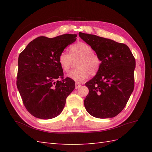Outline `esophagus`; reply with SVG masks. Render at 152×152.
I'll use <instances>...</instances> for the list:
<instances>
[{
    "instance_id": "obj_1",
    "label": "esophagus",
    "mask_w": 152,
    "mask_h": 152,
    "mask_svg": "<svg viewBox=\"0 0 152 152\" xmlns=\"http://www.w3.org/2000/svg\"><path fill=\"white\" fill-rule=\"evenodd\" d=\"M80 86H81V84H80V83H75V88L76 89H78V88H80Z\"/></svg>"
}]
</instances>
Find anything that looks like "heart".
Segmentation results:
<instances>
[{
	"mask_svg": "<svg viewBox=\"0 0 152 152\" xmlns=\"http://www.w3.org/2000/svg\"><path fill=\"white\" fill-rule=\"evenodd\" d=\"M76 62V70L71 71L67 76L77 82H82L89 75H96L101 65V59L93 48L85 42H78L71 46L70 53L63 51L59 55V63L64 72H69L73 61Z\"/></svg>",
	"mask_w": 152,
	"mask_h": 152,
	"instance_id": "obj_1",
	"label": "heart"
}]
</instances>
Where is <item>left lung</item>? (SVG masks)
Returning <instances> with one entry per match:
<instances>
[{
	"mask_svg": "<svg viewBox=\"0 0 152 152\" xmlns=\"http://www.w3.org/2000/svg\"><path fill=\"white\" fill-rule=\"evenodd\" d=\"M79 36L101 59L97 74L86 83L89 93L85 108L93 117L114 118L125 108L133 91L134 57L124 44L80 32Z\"/></svg>",
	"mask_w": 152,
	"mask_h": 152,
	"instance_id": "obj_1",
	"label": "left lung"
}]
</instances>
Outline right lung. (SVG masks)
Here are the masks:
<instances>
[{"mask_svg": "<svg viewBox=\"0 0 152 152\" xmlns=\"http://www.w3.org/2000/svg\"><path fill=\"white\" fill-rule=\"evenodd\" d=\"M76 37L70 34L52 38L39 37L19 54L16 84L24 106L35 118L49 119L59 115L66 97L75 88L73 80L64 78L59 57Z\"/></svg>", "mask_w": 152, "mask_h": 152, "instance_id": "obj_1", "label": "right lung"}]
</instances>
